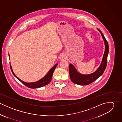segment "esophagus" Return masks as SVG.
<instances>
[{
	"label": "esophagus",
	"instance_id": "34e87169",
	"mask_svg": "<svg viewBox=\"0 0 122 122\" xmlns=\"http://www.w3.org/2000/svg\"><path fill=\"white\" fill-rule=\"evenodd\" d=\"M66 58H67V57H66V55L65 54H62L61 56V57H60V60H63L66 59Z\"/></svg>",
	"mask_w": 122,
	"mask_h": 122
}]
</instances>
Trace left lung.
<instances>
[{"mask_svg":"<svg viewBox=\"0 0 122 122\" xmlns=\"http://www.w3.org/2000/svg\"><path fill=\"white\" fill-rule=\"evenodd\" d=\"M97 30L100 31L102 35L104 41L105 46L104 53L102 63L99 68L94 72L89 75H83L80 74L77 72L73 65L70 64L69 65L70 77L72 82L76 84L81 86L88 85L95 81L98 78L101 76L106 69L107 64V55L109 52L108 44L102 32L99 29H97Z\"/></svg>","mask_w":122,"mask_h":122,"instance_id":"1","label":"left lung"}]
</instances>
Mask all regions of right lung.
<instances>
[{
	"instance_id": "obj_1",
	"label": "right lung",
	"mask_w": 122,
	"mask_h": 122,
	"mask_svg": "<svg viewBox=\"0 0 122 122\" xmlns=\"http://www.w3.org/2000/svg\"><path fill=\"white\" fill-rule=\"evenodd\" d=\"M57 65H58V64H56V65H55L49 71V72L47 73V74L40 80H39L36 82H33V83H26V82H25L22 81L20 79H19L17 76L15 74V73L13 72V70H12L11 64L10 63L11 70L13 75L15 76L26 86H27L30 88H33V89L43 87L44 86H45L48 85L51 81L53 73Z\"/></svg>"
}]
</instances>
